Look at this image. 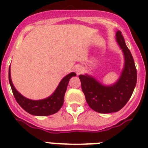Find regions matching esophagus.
I'll return each instance as SVG.
<instances>
[{
    "mask_svg": "<svg viewBox=\"0 0 148 148\" xmlns=\"http://www.w3.org/2000/svg\"><path fill=\"white\" fill-rule=\"evenodd\" d=\"M75 72L77 73V75L82 74L83 72V68L82 66H77L75 69Z\"/></svg>",
    "mask_w": 148,
    "mask_h": 148,
    "instance_id": "esophagus-1",
    "label": "esophagus"
}]
</instances>
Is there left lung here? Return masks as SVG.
Segmentation results:
<instances>
[{"instance_id": "left-lung-1", "label": "left lung", "mask_w": 148, "mask_h": 148, "mask_svg": "<svg viewBox=\"0 0 148 148\" xmlns=\"http://www.w3.org/2000/svg\"><path fill=\"white\" fill-rule=\"evenodd\" d=\"M115 39L124 55V67L115 83L104 85L88 74L79 76L87 103L92 110L99 113L107 114L121 110L130 99L136 84L134 60L119 30L116 33Z\"/></svg>"}]
</instances>
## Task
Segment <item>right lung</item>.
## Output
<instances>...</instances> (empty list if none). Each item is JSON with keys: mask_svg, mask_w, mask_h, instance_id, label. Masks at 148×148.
<instances>
[{"mask_svg": "<svg viewBox=\"0 0 148 148\" xmlns=\"http://www.w3.org/2000/svg\"><path fill=\"white\" fill-rule=\"evenodd\" d=\"M76 76L71 72L62 79L54 93L49 97L41 100H31L23 96L16 90L11 78L10 67L9 69V79L14 96L20 107L29 114L36 116H47L58 112L64 101V95L70 79Z\"/></svg>", "mask_w": 148, "mask_h": 148, "instance_id": "obj_1", "label": "right lung"}]
</instances>
